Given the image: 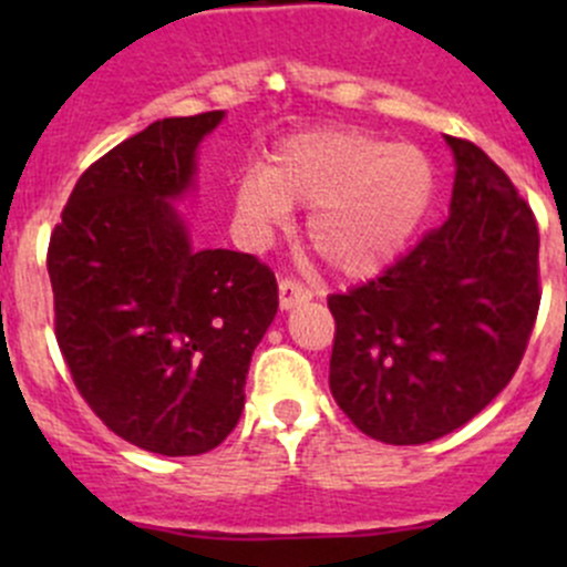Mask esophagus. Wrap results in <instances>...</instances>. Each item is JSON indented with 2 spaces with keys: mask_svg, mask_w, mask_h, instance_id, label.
<instances>
[{
  "mask_svg": "<svg viewBox=\"0 0 567 567\" xmlns=\"http://www.w3.org/2000/svg\"><path fill=\"white\" fill-rule=\"evenodd\" d=\"M312 299V290H307L299 279H282L279 282V307L282 310H293L296 305H305Z\"/></svg>",
  "mask_w": 567,
  "mask_h": 567,
  "instance_id": "obj_1",
  "label": "esophagus"
}]
</instances>
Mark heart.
I'll list each match as a JSON object with an SVG mask.
<instances>
[{"instance_id":"heart-1","label":"heart","mask_w":567,"mask_h":567,"mask_svg":"<svg viewBox=\"0 0 567 567\" xmlns=\"http://www.w3.org/2000/svg\"><path fill=\"white\" fill-rule=\"evenodd\" d=\"M431 199L433 167L420 147L316 128L285 140L266 167L238 181L236 216L249 233L268 236L290 205H312V249L342 277H368L403 251Z\"/></svg>"}]
</instances>
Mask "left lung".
I'll list each match as a JSON object with an SVG mask.
<instances>
[{
	"label": "left lung",
	"instance_id": "left-lung-1",
	"mask_svg": "<svg viewBox=\"0 0 567 567\" xmlns=\"http://www.w3.org/2000/svg\"><path fill=\"white\" fill-rule=\"evenodd\" d=\"M450 216L381 277L331 293L329 386L384 444H425L477 416L522 364L540 307L537 221L513 181L468 140Z\"/></svg>",
	"mask_w": 567,
	"mask_h": 567
}]
</instances>
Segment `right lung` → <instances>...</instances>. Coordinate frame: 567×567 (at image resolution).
<instances>
[{
    "label": "right lung",
    "mask_w": 567,
    "mask_h": 567,
    "mask_svg": "<svg viewBox=\"0 0 567 567\" xmlns=\"http://www.w3.org/2000/svg\"><path fill=\"white\" fill-rule=\"evenodd\" d=\"M225 112L164 117L101 156L49 241L54 331L79 394L147 453L203 455L244 411L251 353L277 316L271 268L197 249L175 199Z\"/></svg>",
    "instance_id": "add662e5"
}]
</instances>
